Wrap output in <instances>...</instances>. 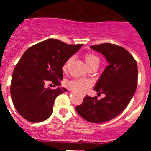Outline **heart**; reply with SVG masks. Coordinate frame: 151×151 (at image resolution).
<instances>
[{"label":"heart","instance_id":"obj_1","mask_svg":"<svg viewBox=\"0 0 151 151\" xmlns=\"http://www.w3.org/2000/svg\"><path fill=\"white\" fill-rule=\"evenodd\" d=\"M72 58H69L65 64L63 69H66L69 66V63L71 61ZM85 60L88 67L91 65H99V59L97 56L92 54H87L85 56ZM91 86V82L88 80L85 79H73L67 82V87L72 90H74L78 92H85Z\"/></svg>","mask_w":151,"mask_h":151}]
</instances>
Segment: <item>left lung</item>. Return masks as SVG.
<instances>
[{"instance_id":"left-lung-1","label":"left lung","mask_w":151,"mask_h":151,"mask_svg":"<svg viewBox=\"0 0 151 151\" xmlns=\"http://www.w3.org/2000/svg\"><path fill=\"white\" fill-rule=\"evenodd\" d=\"M91 48L102 54L109 63L94 86L105 97L97 100L86 95L76 110L85 120L101 123L115 118L129 105L137 88L138 66L129 51L118 45L104 43Z\"/></svg>"}]
</instances>
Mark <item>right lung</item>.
<instances>
[{"mask_svg":"<svg viewBox=\"0 0 151 151\" xmlns=\"http://www.w3.org/2000/svg\"><path fill=\"white\" fill-rule=\"evenodd\" d=\"M82 46L50 38L30 47L22 54L13 70L10 94L16 110L24 119L40 122L51 116L56 97L67 90L46 88V84L61 85L63 66Z\"/></svg>","mask_w":151,"mask_h":151,"instance_id":"right-lung-1","label":"right lung"}]
</instances>
